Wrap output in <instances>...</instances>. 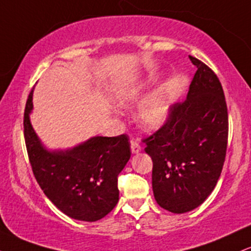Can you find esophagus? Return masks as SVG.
<instances>
[{"label":"esophagus","mask_w":251,"mask_h":251,"mask_svg":"<svg viewBox=\"0 0 251 251\" xmlns=\"http://www.w3.org/2000/svg\"><path fill=\"white\" fill-rule=\"evenodd\" d=\"M131 151L132 153H138V152L142 151V146H140V144L138 143L137 139H133V138L131 139Z\"/></svg>","instance_id":"34e87169"}]
</instances>
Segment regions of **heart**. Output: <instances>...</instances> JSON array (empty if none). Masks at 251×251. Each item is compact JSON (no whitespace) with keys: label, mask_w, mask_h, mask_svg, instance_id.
Instances as JSON below:
<instances>
[{"label":"heart","mask_w":251,"mask_h":251,"mask_svg":"<svg viewBox=\"0 0 251 251\" xmlns=\"http://www.w3.org/2000/svg\"><path fill=\"white\" fill-rule=\"evenodd\" d=\"M151 80H139L124 92L120 103L124 106L138 102L148 93ZM171 113V99L164 89H158L149 96L138 111V122L146 129H157L168 122Z\"/></svg>","instance_id":"obj_1"}]
</instances>
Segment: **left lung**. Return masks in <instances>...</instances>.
<instances>
[{
    "label": "left lung",
    "mask_w": 251,
    "mask_h": 251,
    "mask_svg": "<svg viewBox=\"0 0 251 251\" xmlns=\"http://www.w3.org/2000/svg\"><path fill=\"white\" fill-rule=\"evenodd\" d=\"M197 67L183 102L174 103L168 122L143 140L153 163L157 203L174 214L200 206L215 189L226 154L229 119L215 72L190 55Z\"/></svg>",
    "instance_id": "1"
}]
</instances>
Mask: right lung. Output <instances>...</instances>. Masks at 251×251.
I'll return each instance as SVG.
<instances>
[{
	"label": "right lung",
	"mask_w": 251,
	"mask_h": 251,
	"mask_svg": "<svg viewBox=\"0 0 251 251\" xmlns=\"http://www.w3.org/2000/svg\"><path fill=\"white\" fill-rule=\"evenodd\" d=\"M33 89L24 117V134L34 177L45 195L68 217L96 222L119 201L118 176L131 157L128 135L94 137L67 151H47L30 125Z\"/></svg>",
	"instance_id": "add662e5"
}]
</instances>
